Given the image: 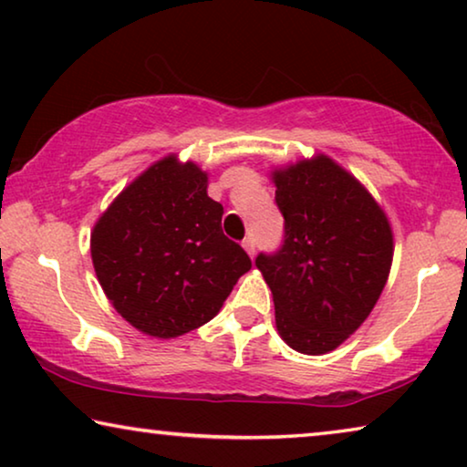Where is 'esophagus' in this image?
I'll use <instances>...</instances> for the list:
<instances>
[{
  "instance_id": "1",
  "label": "esophagus",
  "mask_w": 467,
  "mask_h": 467,
  "mask_svg": "<svg viewBox=\"0 0 467 467\" xmlns=\"http://www.w3.org/2000/svg\"><path fill=\"white\" fill-rule=\"evenodd\" d=\"M242 246H244V250H246V253H248V256H250V258L254 256L256 248H254V240H253V238H246V240H244V242H242Z\"/></svg>"
}]
</instances>
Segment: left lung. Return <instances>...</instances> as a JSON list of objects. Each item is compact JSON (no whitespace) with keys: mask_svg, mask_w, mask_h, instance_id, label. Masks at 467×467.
<instances>
[{"mask_svg":"<svg viewBox=\"0 0 467 467\" xmlns=\"http://www.w3.org/2000/svg\"><path fill=\"white\" fill-rule=\"evenodd\" d=\"M284 242L254 265L288 347L324 355L368 319L392 265V229L371 193L326 154L274 171Z\"/></svg>","mask_w":467,"mask_h":467,"instance_id":"8db88e82","label":"left lung"}]
</instances>
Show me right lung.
I'll list each match as a JSON object with an SVG mask.
<instances>
[{"label": "right lung", "mask_w": 467, "mask_h": 467, "mask_svg": "<svg viewBox=\"0 0 467 467\" xmlns=\"http://www.w3.org/2000/svg\"><path fill=\"white\" fill-rule=\"evenodd\" d=\"M198 164L167 156L127 185L91 232L99 285L120 317L154 338L211 321L253 267L221 229L223 206Z\"/></svg>", "instance_id": "1"}]
</instances>
